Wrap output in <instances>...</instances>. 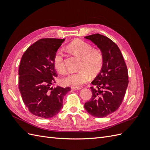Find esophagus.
Here are the masks:
<instances>
[{"instance_id":"esophagus-1","label":"esophagus","mask_w":150,"mask_h":150,"mask_svg":"<svg viewBox=\"0 0 150 150\" xmlns=\"http://www.w3.org/2000/svg\"><path fill=\"white\" fill-rule=\"evenodd\" d=\"M71 89H73V90H79L81 89V88L79 87V86H71Z\"/></svg>"}]
</instances>
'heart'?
Returning <instances> with one entry per match:
<instances>
[{"instance_id":"heart-1","label":"heart","mask_w":150,"mask_h":150,"mask_svg":"<svg viewBox=\"0 0 150 150\" xmlns=\"http://www.w3.org/2000/svg\"><path fill=\"white\" fill-rule=\"evenodd\" d=\"M69 49L74 55L81 58L79 71L68 74L61 80L66 86H80L87 82L90 75L94 76L101 71L104 56L101 51L93 48L91 45L82 40H76L69 45ZM53 64L55 69L61 74L66 72L64 55L61 49H58L54 56Z\"/></svg>"}]
</instances>
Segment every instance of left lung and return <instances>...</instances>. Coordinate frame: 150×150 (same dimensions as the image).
Masks as SVG:
<instances>
[{"label":"left lung","instance_id":"1","mask_svg":"<svg viewBox=\"0 0 150 150\" xmlns=\"http://www.w3.org/2000/svg\"><path fill=\"white\" fill-rule=\"evenodd\" d=\"M101 49L104 63L92 82V97L84 104L91 115L106 117L116 111L123 100L128 85V72L120 49L112 41L99 34L86 36Z\"/></svg>","mask_w":150,"mask_h":150}]
</instances>
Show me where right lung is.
Here are the masks:
<instances>
[{
    "mask_svg": "<svg viewBox=\"0 0 150 150\" xmlns=\"http://www.w3.org/2000/svg\"><path fill=\"white\" fill-rule=\"evenodd\" d=\"M64 39H39L29 46L21 58L19 67V89L22 99L32 114L51 118L62 108V100L71 91L57 86V76L53 64L54 56Z\"/></svg>",
    "mask_w": 150,
    "mask_h": 150,
    "instance_id": "add662e5",
    "label": "right lung"
}]
</instances>
